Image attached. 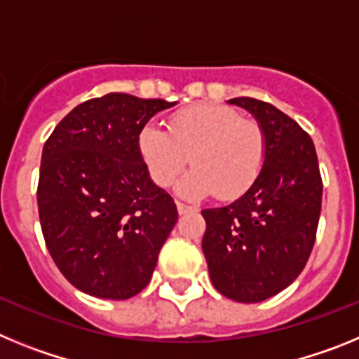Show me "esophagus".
I'll return each instance as SVG.
<instances>
[{
  "label": "esophagus",
  "mask_w": 359,
  "mask_h": 359,
  "mask_svg": "<svg viewBox=\"0 0 359 359\" xmlns=\"http://www.w3.org/2000/svg\"><path fill=\"white\" fill-rule=\"evenodd\" d=\"M176 207H177V214H180V215H183V214H187V212L192 210L189 205H185V203H180V201L176 203Z\"/></svg>",
  "instance_id": "1"
}]
</instances>
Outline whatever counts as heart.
<instances>
[{
	"label": "heart",
	"mask_w": 359,
	"mask_h": 359,
	"mask_svg": "<svg viewBox=\"0 0 359 359\" xmlns=\"http://www.w3.org/2000/svg\"><path fill=\"white\" fill-rule=\"evenodd\" d=\"M138 149L158 187H169L192 158L196 167L177 183V192L190 199L239 198L257 182L266 161L261 126L221 104L177 111L169 131L149 123L138 136Z\"/></svg>",
	"instance_id": "heart-1"
}]
</instances>
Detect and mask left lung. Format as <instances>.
Returning <instances> with one entry per match:
<instances>
[{"instance_id":"1","label":"left lung","mask_w":359,"mask_h":359,"mask_svg":"<svg viewBox=\"0 0 359 359\" xmlns=\"http://www.w3.org/2000/svg\"><path fill=\"white\" fill-rule=\"evenodd\" d=\"M230 104L250 111L266 136V161L239 199L203 210V253L215 290L255 304L286 290L311 255L322 210V177L311 136L257 98Z\"/></svg>"}]
</instances>
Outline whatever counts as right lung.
I'll list each match as a JSON object with an SVG mask.
<instances>
[{
    "label": "right lung",
    "instance_id": "right-lung-1",
    "mask_svg": "<svg viewBox=\"0 0 359 359\" xmlns=\"http://www.w3.org/2000/svg\"><path fill=\"white\" fill-rule=\"evenodd\" d=\"M176 102L107 93L72 109L43 147L37 207L44 243L77 290L126 300L140 293L177 221L154 185L138 136Z\"/></svg>",
    "mask_w": 359,
    "mask_h": 359
}]
</instances>
